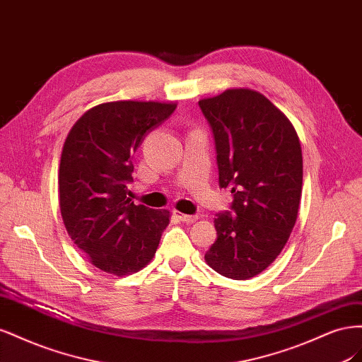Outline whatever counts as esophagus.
<instances>
[{
    "instance_id": "34e87169",
    "label": "esophagus",
    "mask_w": 362,
    "mask_h": 362,
    "mask_svg": "<svg viewBox=\"0 0 362 362\" xmlns=\"http://www.w3.org/2000/svg\"><path fill=\"white\" fill-rule=\"evenodd\" d=\"M175 216H177L181 222H185V223H193L198 221V216L194 214H182L180 211H175Z\"/></svg>"
}]
</instances>
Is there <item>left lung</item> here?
Wrapping results in <instances>:
<instances>
[{
    "label": "left lung",
    "instance_id": "8db88e82",
    "mask_svg": "<svg viewBox=\"0 0 362 362\" xmlns=\"http://www.w3.org/2000/svg\"><path fill=\"white\" fill-rule=\"evenodd\" d=\"M199 107L213 131L218 185L234 196L231 211L216 214L217 240L205 261L226 278H254L281 254L298 218L299 137L287 116L255 90L228 89Z\"/></svg>",
    "mask_w": 362,
    "mask_h": 362
}]
</instances>
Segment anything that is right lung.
Here are the masks:
<instances>
[{"label": "right lung", "instance_id": "right-lung-1", "mask_svg": "<svg viewBox=\"0 0 362 362\" xmlns=\"http://www.w3.org/2000/svg\"><path fill=\"white\" fill-rule=\"evenodd\" d=\"M177 108L173 103L115 101L87 110L63 145L59 196L63 223L87 259L124 276L154 258L168 210L128 198L133 156L152 129Z\"/></svg>", "mask_w": 362, "mask_h": 362}]
</instances>
